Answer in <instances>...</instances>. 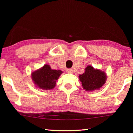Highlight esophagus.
I'll return each mask as SVG.
<instances>
[{"label":"esophagus","instance_id":"34e87169","mask_svg":"<svg viewBox=\"0 0 133 133\" xmlns=\"http://www.w3.org/2000/svg\"><path fill=\"white\" fill-rule=\"evenodd\" d=\"M66 71L67 72V73H73V70H72L71 69H67L66 70Z\"/></svg>","mask_w":133,"mask_h":133}]
</instances>
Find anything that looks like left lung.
Returning a JSON list of instances; mask_svg holds the SVG:
<instances>
[{"label": "left lung", "instance_id": "8db88e82", "mask_svg": "<svg viewBox=\"0 0 133 133\" xmlns=\"http://www.w3.org/2000/svg\"><path fill=\"white\" fill-rule=\"evenodd\" d=\"M78 77L83 89L91 91L102 88L106 82L107 75L104 71L89 65L85 67L84 73L80 75Z\"/></svg>", "mask_w": 133, "mask_h": 133}]
</instances>
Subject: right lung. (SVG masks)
Returning <instances> with one entry per match:
<instances>
[{
	"label": "right lung",
	"mask_w": 133,
	"mask_h": 133,
	"mask_svg": "<svg viewBox=\"0 0 133 133\" xmlns=\"http://www.w3.org/2000/svg\"><path fill=\"white\" fill-rule=\"evenodd\" d=\"M62 73L60 70L51 69L49 65L44 64L40 69L33 71L31 77L36 87L48 90L53 89L56 86V81Z\"/></svg>",
	"instance_id": "obj_1"
}]
</instances>
